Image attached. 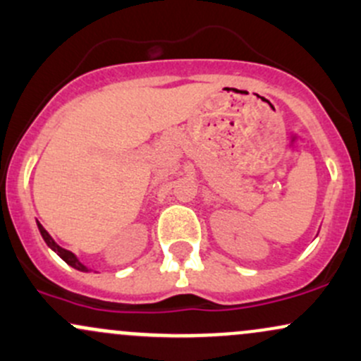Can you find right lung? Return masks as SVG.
<instances>
[{"label": "right lung", "instance_id": "1", "mask_svg": "<svg viewBox=\"0 0 361 361\" xmlns=\"http://www.w3.org/2000/svg\"><path fill=\"white\" fill-rule=\"evenodd\" d=\"M37 226H39V231H41L42 238H44V241H46V243H47V247H51V248H53V250L56 252L58 255L61 257V259L65 260L66 264L71 265V267L78 269V271H84V272L89 271V269H87L84 264H80V262H78V259H77V257L73 255V253L68 252V250H65V248H61V247H59V245L56 243V241H54L53 238H51V236H49V233H47L44 228H42V224H41V223H37Z\"/></svg>", "mask_w": 361, "mask_h": 361}]
</instances>
